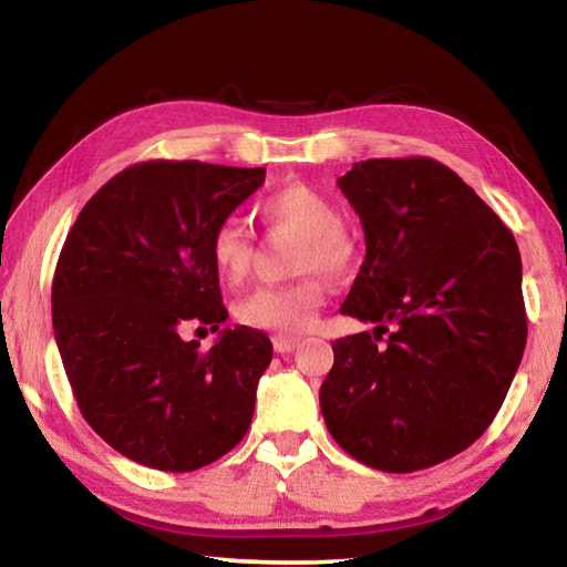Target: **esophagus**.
Here are the masks:
<instances>
[{
    "instance_id": "1",
    "label": "esophagus",
    "mask_w": 567,
    "mask_h": 567,
    "mask_svg": "<svg viewBox=\"0 0 567 567\" xmlns=\"http://www.w3.org/2000/svg\"><path fill=\"white\" fill-rule=\"evenodd\" d=\"M272 346H275V351L277 353H292L295 348L299 346V339H290V336H275V341H272Z\"/></svg>"
}]
</instances>
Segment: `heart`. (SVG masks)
I'll return each mask as SVG.
<instances>
[{
  "instance_id": "b5f03b06",
  "label": "heart",
  "mask_w": 567,
  "mask_h": 567,
  "mask_svg": "<svg viewBox=\"0 0 567 567\" xmlns=\"http://www.w3.org/2000/svg\"><path fill=\"white\" fill-rule=\"evenodd\" d=\"M262 219L275 234L297 236L292 270L307 275L282 287H258L236 305V317L248 327L299 336L317 327L323 307L319 272L341 280L353 270L358 246L341 226V212L321 192L307 185H290L272 192L260 204ZM212 262L228 282L246 280L256 246L238 219H226L212 236Z\"/></svg>"
}]
</instances>
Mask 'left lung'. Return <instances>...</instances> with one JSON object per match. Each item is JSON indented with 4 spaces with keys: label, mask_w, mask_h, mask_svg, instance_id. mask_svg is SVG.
Here are the masks:
<instances>
[{
    "label": "left lung",
    "mask_w": 567,
    "mask_h": 567,
    "mask_svg": "<svg viewBox=\"0 0 567 567\" xmlns=\"http://www.w3.org/2000/svg\"><path fill=\"white\" fill-rule=\"evenodd\" d=\"M339 187L365 234L341 315L378 327L333 341L321 414L355 461L414 473L475 443L509 392L526 346L522 256L439 161H363Z\"/></svg>",
    "instance_id": "left-lung-1"
}]
</instances>
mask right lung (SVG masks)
I'll list each match as a JSON object with an SVG mask.
<instances>
[{
    "instance_id": "obj_1",
    "label": "right lung",
    "mask_w": 567,
    "mask_h": 567,
    "mask_svg": "<svg viewBox=\"0 0 567 567\" xmlns=\"http://www.w3.org/2000/svg\"><path fill=\"white\" fill-rule=\"evenodd\" d=\"M265 167L148 161L84 204L53 277V331L84 421L114 451L189 473L246 436L272 343L224 329L209 351L187 327L228 319L212 262L216 226Z\"/></svg>"
}]
</instances>
